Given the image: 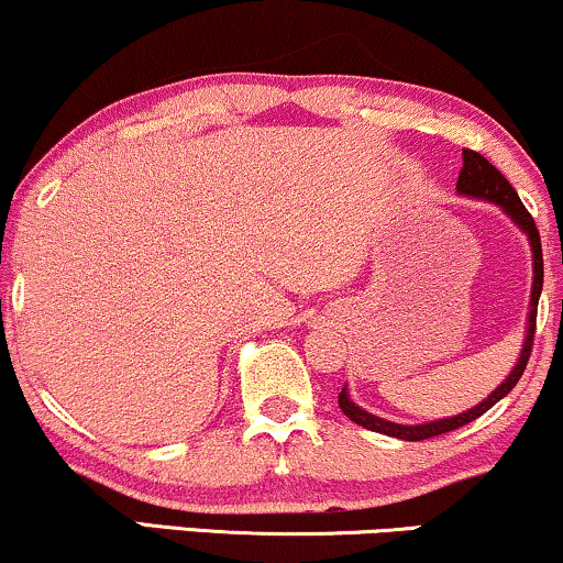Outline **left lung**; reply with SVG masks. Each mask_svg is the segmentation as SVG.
Instances as JSON below:
<instances>
[{"label":"left lung","mask_w":563,"mask_h":563,"mask_svg":"<svg viewBox=\"0 0 563 563\" xmlns=\"http://www.w3.org/2000/svg\"><path fill=\"white\" fill-rule=\"evenodd\" d=\"M462 158H464V166L460 172V179H456V192L464 198H477V200H485V203H496L506 213V217L515 221V227L525 234L527 242H530L532 289H530V313H527V323H525V342H522V350H519V357H517L515 367H511L509 376H506L501 384H498L483 401H477L475 407L464 409V412H460V415H451V418L418 422V426H401V422L378 418V415L367 412V409L355 405V401L350 399V388L344 386L342 394H339V407H342V412L346 415V418H350L352 422H357V426L373 430V433L391 435V439L426 441V439H433V435L449 433V430H456V428L467 426V422L477 420L483 412H488L496 401H501L506 394L517 386V380L522 378L527 360H530V352H532L538 300H540V292H543V247H540L538 227H536V221H532L530 213H527V208L522 206V200H519L515 187L509 185V179H506L501 172H498L496 166L488 162V158L475 154V151H462Z\"/></svg>","instance_id":"1"}]
</instances>
